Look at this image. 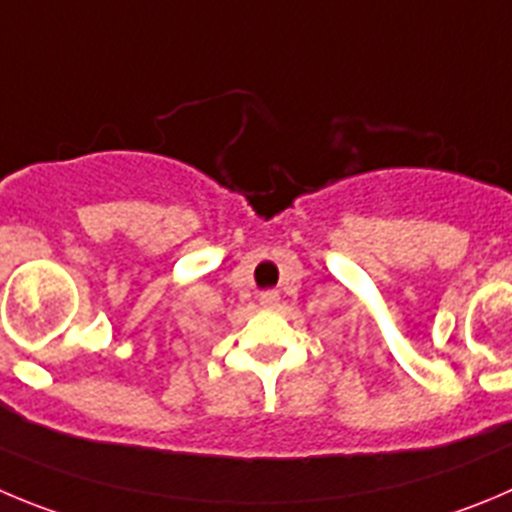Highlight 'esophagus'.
<instances>
[{
  "label": "esophagus",
  "instance_id": "esophagus-1",
  "mask_svg": "<svg viewBox=\"0 0 512 512\" xmlns=\"http://www.w3.org/2000/svg\"><path fill=\"white\" fill-rule=\"evenodd\" d=\"M260 303L265 305V308H275V305L280 303V295L275 293V290H265V293H260Z\"/></svg>",
  "mask_w": 512,
  "mask_h": 512
}]
</instances>
